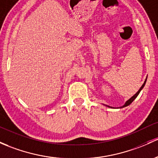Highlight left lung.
Masks as SVG:
<instances>
[{"mask_svg":"<svg viewBox=\"0 0 158 158\" xmlns=\"http://www.w3.org/2000/svg\"><path fill=\"white\" fill-rule=\"evenodd\" d=\"M146 80H147V78H146V79H145V82H144V83H143V85H142V87H141V88H140V89H139V91H138V92H136V93H135V94H134V95H133V96H132V98H129V100H128V101H127V102H126V103H125V104H124V105H123V107H120V108H122V107H127V106H128V105H129V104H131V103H132V101H133L134 100H135V99L136 98H137V96H138V95H139V93H140V92H141V91H142V89H143V88H144V86H145V82H146ZM106 106H107V107H110V106H108V105H106Z\"/></svg>","mask_w":158,"mask_h":158,"instance_id":"8db88e82","label":"left lung"}]
</instances>
